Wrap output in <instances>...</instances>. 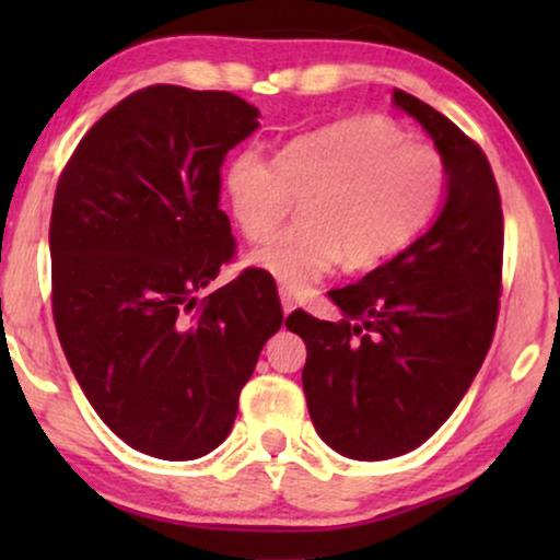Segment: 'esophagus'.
<instances>
[{
  "mask_svg": "<svg viewBox=\"0 0 560 560\" xmlns=\"http://www.w3.org/2000/svg\"><path fill=\"white\" fill-rule=\"evenodd\" d=\"M280 303H282V313H288L295 308V298H293V293H288V290H280Z\"/></svg>",
  "mask_w": 560,
  "mask_h": 560,
  "instance_id": "34e87169",
  "label": "esophagus"
}]
</instances>
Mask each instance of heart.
<instances>
[{
    "label": "heart",
    "mask_w": 560,
    "mask_h": 560,
    "mask_svg": "<svg viewBox=\"0 0 560 560\" xmlns=\"http://www.w3.org/2000/svg\"><path fill=\"white\" fill-rule=\"evenodd\" d=\"M221 190L249 242L267 240L301 196V219L249 255L255 270L301 293L343 257L374 267L400 252L439 209L446 165L395 121L364 114L295 137L275 163L257 148L234 152Z\"/></svg>",
    "instance_id": "obj_1"
}]
</instances>
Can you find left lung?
<instances>
[{
	"instance_id": "left-lung-1",
	"label": "left lung",
	"mask_w": 560,
	"mask_h": 560,
	"mask_svg": "<svg viewBox=\"0 0 560 560\" xmlns=\"http://www.w3.org/2000/svg\"><path fill=\"white\" fill-rule=\"evenodd\" d=\"M446 165L433 224L357 285L331 290L339 324L290 313L305 341L303 393L320 439L341 456L382 462L446 423L485 362L497 326L504 224L485 152L448 117L393 91Z\"/></svg>"
}]
</instances>
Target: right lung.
Returning a JSON list of instances; mask_svg holds the SVG:
<instances>
[{"label": "right lung", "instance_id": "1", "mask_svg": "<svg viewBox=\"0 0 560 560\" xmlns=\"http://www.w3.org/2000/svg\"><path fill=\"white\" fill-rule=\"evenodd\" d=\"M229 91L150 86L104 114L60 175L50 219L52 316L98 418L165 462L206 456L282 326L275 280L234 255L219 167L259 127Z\"/></svg>", "mask_w": 560, "mask_h": 560}]
</instances>
